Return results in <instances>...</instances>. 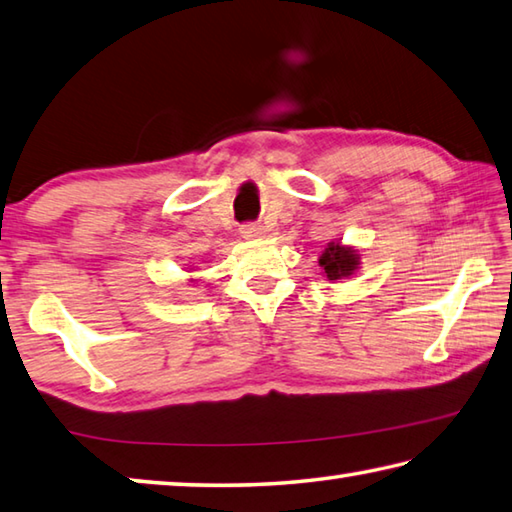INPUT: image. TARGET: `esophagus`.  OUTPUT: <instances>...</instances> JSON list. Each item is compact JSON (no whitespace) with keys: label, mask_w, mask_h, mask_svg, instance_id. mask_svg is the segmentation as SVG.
<instances>
[{"label":"esophagus","mask_w":512,"mask_h":512,"mask_svg":"<svg viewBox=\"0 0 512 512\" xmlns=\"http://www.w3.org/2000/svg\"><path fill=\"white\" fill-rule=\"evenodd\" d=\"M240 233L245 240H261L265 236V229L261 227V224H242Z\"/></svg>","instance_id":"esophagus-1"}]
</instances>
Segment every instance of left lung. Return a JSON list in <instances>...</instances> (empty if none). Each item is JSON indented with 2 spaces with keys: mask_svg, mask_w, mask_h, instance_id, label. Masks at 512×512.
I'll return each instance as SVG.
<instances>
[{
  "mask_svg": "<svg viewBox=\"0 0 512 512\" xmlns=\"http://www.w3.org/2000/svg\"><path fill=\"white\" fill-rule=\"evenodd\" d=\"M319 267L321 276H326L328 281H342L351 279L362 267V254L360 249L353 245H344L342 240L328 242L324 251L319 254Z\"/></svg>",
  "mask_w": 512,
  "mask_h": 512,
  "instance_id": "1",
  "label": "left lung"
}]
</instances>
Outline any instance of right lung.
Wrapping results in <instances>:
<instances>
[{
    "mask_svg": "<svg viewBox=\"0 0 512 512\" xmlns=\"http://www.w3.org/2000/svg\"><path fill=\"white\" fill-rule=\"evenodd\" d=\"M186 272H193V267H186ZM188 281H191V283H193L195 279H188Z\"/></svg>",
    "mask_w": 512,
    "mask_h": 512,
    "instance_id": "right-lung-1",
    "label": "right lung"
}]
</instances>
